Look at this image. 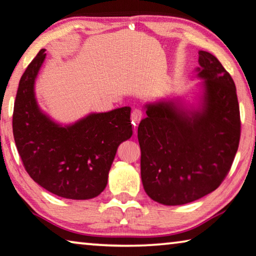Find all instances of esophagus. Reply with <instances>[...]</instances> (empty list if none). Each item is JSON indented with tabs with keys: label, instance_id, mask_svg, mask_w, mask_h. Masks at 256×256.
<instances>
[{
	"label": "esophagus",
	"instance_id": "34e87169",
	"mask_svg": "<svg viewBox=\"0 0 256 256\" xmlns=\"http://www.w3.org/2000/svg\"><path fill=\"white\" fill-rule=\"evenodd\" d=\"M142 117H144L142 111L139 110V109H134V110L132 111V114H131V122H132V124L134 125V126H136V125L139 124V122L142 120Z\"/></svg>",
	"mask_w": 256,
	"mask_h": 256
}]
</instances>
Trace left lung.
Here are the masks:
<instances>
[{"instance_id": "obj_1", "label": "left lung", "mask_w": 256, "mask_h": 256, "mask_svg": "<svg viewBox=\"0 0 256 256\" xmlns=\"http://www.w3.org/2000/svg\"><path fill=\"white\" fill-rule=\"evenodd\" d=\"M195 103L181 97L145 104L138 126L144 189L164 205H182L218 188L240 140L236 89L219 60L200 51Z\"/></svg>"}]
</instances>
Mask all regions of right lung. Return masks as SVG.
Listing matches in <instances>:
<instances>
[{
	"instance_id": "1",
	"label": "right lung",
	"mask_w": 256,
	"mask_h": 256,
	"mask_svg": "<svg viewBox=\"0 0 256 256\" xmlns=\"http://www.w3.org/2000/svg\"><path fill=\"white\" fill-rule=\"evenodd\" d=\"M45 51L20 78L12 116L16 147L28 174L42 188L64 198L90 200L106 189L118 146L131 138V108L56 123L39 108L34 94Z\"/></svg>"
}]
</instances>
